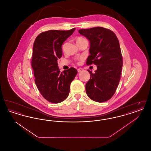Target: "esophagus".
<instances>
[{
  "label": "esophagus",
  "instance_id": "34e87169",
  "mask_svg": "<svg viewBox=\"0 0 151 151\" xmlns=\"http://www.w3.org/2000/svg\"><path fill=\"white\" fill-rule=\"evenodd\" d=\"M83 69H82V68H78V72H81L82 71H83Z\"/></svg>",
  "mask_w": 151,
  "mask_h": 151
}]
</instances>
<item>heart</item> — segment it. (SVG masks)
<instances>
[{
  "label": "heart",
  "mask_w": 151,
  "mask_h": 151,
  "mask_svg": "<svg viewBox=\"0 0 151 151\" xmlns=\"http://www.w3.org/2000/svg\"><path fill=\"white\" fill-rule=\"evenodd\" d=\"M82 40H84V38H81V37H79V38H78V40H77V41H79Z\"/></svg>",
  "instance_id": "b5f03b06"
}]
</instances>
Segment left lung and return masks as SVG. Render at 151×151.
<instances>
[{
	"instance_id": "8db88e82",
	"label": "left lung",
	"mask_w": 151,
	"mask_h": 151,
	"mask_svg": "<svg viewBox=\"0 0 151 151\" xmlns=\"http://www.w3.org/2000/svg\"><path fill=\"white\" fill-rule=\"evenodd\" d=\"M79 33L90 43L86 64L97 65L94 73L88 70L91 78L86 85V94L96 102H105L115 93L121 78L123 61L118 39L113 32L100 27L80 29Z\"/></svg>"
}]
</instances>
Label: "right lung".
<instances>
[{"label": "right lung", "mask_w": 151, "mask_h": 151, "mask_svg": "<svg viewBox=\"0 0 151 151\" xmlns=\"http://www.w3.org/2000/svg\"><path fill=\"white\" fill-rule=\"evenodd\" d=\"M50 30L40 33L33 45L32 66L38 89L46 100L57 104L65 100L78 71L73 67L60 72L57 61L62 45L75 31Z\"/></svg>", "instance_id": "right-lung-1"}]
</instances>
